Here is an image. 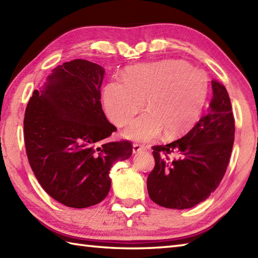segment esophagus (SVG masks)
<instances>
[{"mask_svg": "<svg viewBox=\"0 0 258 258\" xmlns=\"http://www.w3.org/2000/svg\"><path fill=\"white\" fill-rule=\"evenodd\" d=\"M145 150H146V146H144V145H141V144H138V143L133 144V152L134 153H139V152L145 151Z\"/></svg>", "mask_w": 258, "mask_h": 258, "instance_id": "esophagus-1", "label": "esophagus"}]
</instances>
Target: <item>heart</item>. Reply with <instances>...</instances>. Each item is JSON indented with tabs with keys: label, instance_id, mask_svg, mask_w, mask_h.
<instances>
[{
	"label": "heart",
	"instance_id": "obj_1",
	"mask_svg": "<svg viewBox=\"0 0 258 258\" xmlns=\"http://www.w3.org/2000/svg\"><path fill=\"white\" fill-rule=\"evenodd\" d=\"M122 81L104 87L103 104L109 119L124 126L143 107L146 112L125 131L127 138L149 142L163 130L165 136L182 135L200 119L208 94L204 71L179 59L145 63L125 71Z\"/></svg>",
	"mask_w": 258,
	"mask_h": 258
}]
</instances>
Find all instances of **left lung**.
<instances>
[{
	"label": "left lung",
	"mask_w": 258,
	"mask_h": 258,
	"mask_svg": "<svg viewBox=\"0 0 258 258\" xmlns=\"http://www.w3.org/2000/svg\"><path fill=\"white\" fill-rule=\"evenodd\" d=\"M208 111L182 139L152 147L155 166L147 191L157 205L184 210L205 201L224 177L231 157L235 119L226 87L212 81ZM169 155H175L174 159Z\"/></svg>",
	"instance_id": "8db88e82"
}]
</instances>
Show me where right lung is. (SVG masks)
Returning a JSON list of instances; mask_svg holds the SVG:
<instances>
[{
	"label": "right lung",
	"mask_w": 258,
	"mask_h": 258,
	"mask_svg": "<svg viewBox=\"0 0 258 258\" xmlns=\"http://www.w3.org/2000/svg\"><path fill=\"white\" fill-rule=\"evenodd\" d=\"M103 78L101 65L81 58L65 62L53 70L44 89L33 92L25 109L32 171L48 195L69 207L85 208L105 199L109 169L133 152L126 140L102 143L116 131L102 108Z\"/></svg>",
	"instance_id": "obj_1"
}]
</instances>
